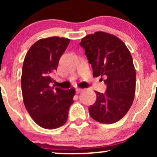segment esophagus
Masks as SVG:
<instances>
[{
    "label": "esophagus",
    "instance_id": "esophagus-1",
    "mask_svg": "<svg viewBox=\"0 0 157 157\" xmlns=\"http://www.w3.org/2000/svg\"><path fill=\"white\" fill-rule=\"evenodd\" d=\"M82 89H80V88H77V89H76V93L77 94H79L80 92L81 91H82Z\"/></svg>",
    "mask_w": 157,
    "mask_h": 157
}]
</instances>
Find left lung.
<instances>
[{"instance_id":"obj_1","label":"left lung","mask_w":157,"mask_h":157,"mask_svg":"<svg viewBox=\"0 0 157 157\" xmlns=\"http://www.w3.org/2000/svg\"><path fill=\"white\" fill-rule=\"evenodd\" d=\"M80 46L93 68V76L105 77V93L96 92L89 114L96 121H119L132 105L136 91V70L128 48L117 36L96 32L81 40Z\"/></svg>"}]
</instances>
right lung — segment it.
Masks as SVG:
<instances>
[{
  "label": "right lung",
  "instance_id": "right-lung-1",
  "mask_svg": "<svg viewBox=\"0 0 157 157\" xmlns=\"http://www.w3.org/2000/svg\"><path fill=\"white\" fill-rule=\"evenodd\" d=\"M70 40L57 36L35 42L24 58L21 75L23 101L31 117L40 127L55 129L67 121L75 89L52 88V75Z\"/></svg>",
  "mask_w": 157,
  "mask_h": 157
}]
</instances>
